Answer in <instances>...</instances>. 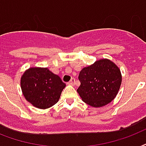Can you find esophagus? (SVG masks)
I'll use <instances>...</instances> for the list:
<instances>
[{"label":"esophagus","mask_w":146,"mask_h":146,"mask_svg":"<svg viewBox=\"0 0 146 146\" xmlns=\"http://www.w3.org/2000/svg\"><path fill=\"white\" fill-rule=\"evenodd\" d=\"M75 83H76V80L74 79V78H72V79L70 80V81L69 82V84L71 85V86H74Z\"/></svg>","instance_id":"obj_1"}]
</instances>
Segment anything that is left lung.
I'll use <instances>...</instances> for the list:
<instances>
[{"instance_id":"left-lung-1","label":"left lung","mask_w":146,"mask_h":146,"mask_svg":"<svg viewBox=\"0 0 146 146\" xmlns=\"http://www.w3.org/2000/svg\"><path fill=\"white\" fill-rule=\"evenodd\" d=\"M80 86L77 92L82 101L90 106L106 105L116 97L121 85L120 70L107 59L85 67L79 75Z\"/></svg>"}]
</instances>
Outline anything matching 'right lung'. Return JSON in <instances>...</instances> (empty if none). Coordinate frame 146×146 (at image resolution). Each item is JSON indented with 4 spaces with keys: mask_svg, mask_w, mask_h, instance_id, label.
Masks as SVG:
<instances>
[{
    "mask_svg": "<svg viewBox=\"0 0 146 146\" xmlns=\"http://www.w3.org/2000/svg\"><path fill=\"white\" fill-rule=\"evenodd\" d=\"M21 89L26 99L38 108L46 109L58 102L66 84L48 68L29 69L21 78Z\"/></svg>",
    "mask_w": 146,
    "mask_h": 146,
    "instance_id": "1",
    "label": "right lung"
}]
</instances>
